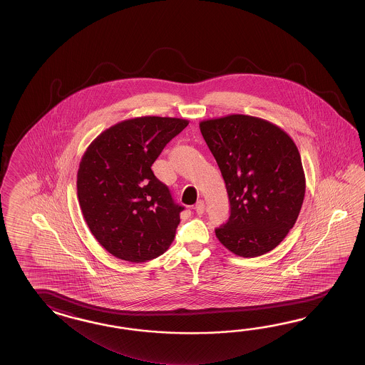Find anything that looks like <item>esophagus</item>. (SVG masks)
<instances>
[{
	"instance_id": "obj_1",
	"label": "esophagus",
	"mask_w": 365,
	"mask_h": 365,
	"mask_svg": "<svg viewBox=\"0 0 365 365\" xmlns=\"http://www.w3.org/2000/svg\"><path fill=\"white\" fill-rule=\"evenodd\" d=\"M195 211H197V214H200V215L203 214V211H205V202L201 201V200L197 202V203H195Z\"/></svg>"
}]
</instances>
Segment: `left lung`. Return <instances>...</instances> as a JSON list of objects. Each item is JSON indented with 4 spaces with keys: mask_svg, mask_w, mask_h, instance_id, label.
Listing matches in <instances>:
<instances>
[{
    "mask_svg": "<svg viewBox=\"0 0 365 365\" xmlns=\"http://www.w3.org/2000/svg\"><path fill=\"white\" fill-rule=\"evenodd\" d=\"M200 129L231 205L217 240L236 256H262L279 245L302 210L305 175L295 142L279 126L247 115L205 120Z\"/></svg>",
    "mask_w": 365,
    "mask_h": 365,
    "instance_id": "obj_1",
    "label": "left lung"
}]
</instances>
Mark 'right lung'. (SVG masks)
Wrapping results in <instances>:
<instances>
[{"label":"right lung","mask_w":365,"mask_h":365,"mask_svg":"<svg viewBox=\"0 0 365 365\" xmlns=\"http://www.w3.org/2000/svg\"><path fill=\"white\" fill-rule=\"evenodd\" d=\"M187 124L175 117H135L101 133L86 150L78 200L90 231L112 256L140 264L170 248L184 207L151 165Z\"/></svg>","instance_id":"right-lung-1"}]
</instances>
